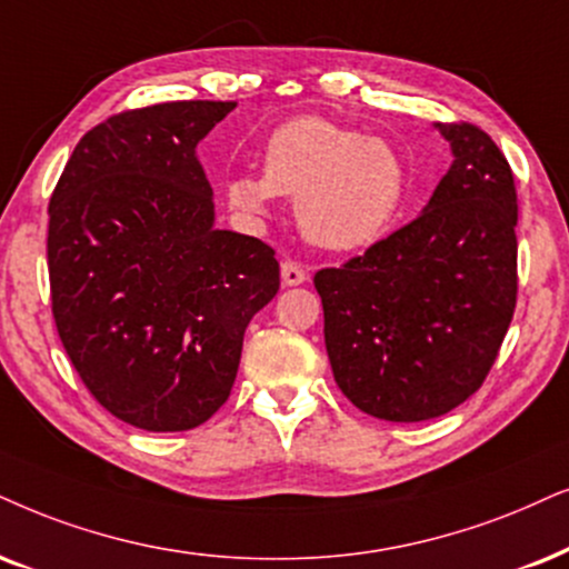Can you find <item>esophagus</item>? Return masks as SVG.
Listing matches in <instances>:
<instances>
[{"instance_id": "1", "label": "esophagus", "mask_w": 569, "mask_h": 569, "mask_svg": "<svg viewBox=\"0 0 569 569\" xmlns=\"http://www.w3.org/2000/svg\"><path fill=\"white\" fill-rule=\"evenodd\" d=\"M280 278H283V286H301L307 280V270L297 262H283L280 264Z\"/></svg>"}]
</instances>
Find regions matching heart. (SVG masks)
Instances as JSON below:
<instances>
[{"label": "heart", "mask_w": 569, "mask_h": 569, "mask_svg": "<svg viewBox=\"0 0 569 569\" xmlns=\"http://www.w3.org/2000/svg\"><path fill=\"white\" fill-rule=\"evenodd\" d=\"M228 204L260 218L276 197H293L299 228L328 249L368 247L391 226L407 197L397 149L328 118H291L268 136L262 176L241 172Z\"/></svg>", "instance_id": "heart-1"}]
</instances>
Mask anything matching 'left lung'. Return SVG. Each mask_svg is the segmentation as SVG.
<instances>
[{"label":"left lung","instance_id":"1","mask_svg":"<svg viewBox=\"0 0 569 569\" xmlns=\"http://www.w3.org/2000/svg\"><path fill=\"white\" fill-rule=\"evenodd\" d=\"M455 164L420 218L315 272L338 388L378 420H433L483 386L517 305V191L505 152L441 123Z\"/></svg>","mask_w":569,"mask_h":569}]
</instances>
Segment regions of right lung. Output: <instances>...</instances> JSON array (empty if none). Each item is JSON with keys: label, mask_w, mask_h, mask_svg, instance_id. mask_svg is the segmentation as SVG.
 I'll return each mask as SVG.
<instances>
[{"label": "right lung", "mask_w": 569, "mask_h": 569, "mask_svg": "<svg viewBox=\"0 0 569 569\" xmlns=\"http://www.w3.org/2000/svg\"><path fill=\"white\" fill-rule=\"evenodd\" d=\"M236 102L126 110L78 141L49 199V291L70 362L107 412L176 433L231 397L276 249L214 228L197 143Z\"/></svg>", "instance_id": "add662e5"}]
</instances>
